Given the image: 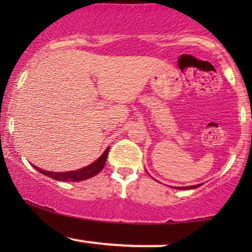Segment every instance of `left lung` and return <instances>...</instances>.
<instances>
[{"label": "left lung", "instance_id": "obj_1", "mask_svg": "<svg viewBox=\"0 0 252 252\" xmlns=\"http://www.w3.org/2000/svg\"><path fill=\"white\" fill-rule=\"evenodd\" d=\"M201 186V184L200 185H194V186H189V187H176V189H198V187H200Z\"/></svg>", "mask_w": 252, "mask_h": 252}]
</instances>
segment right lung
Masks as SVG:
<instances>
[{
  "mask_svg": "<svg viewBox=\"0 0 252 252\" xmlns=\"http://www.w3.org/2000/svg\"><path fill=\"white\" fill-rule=\"evenodd\" d=\"M109 154V147L105 149V152L103 153V155L100 156L98 160L92 162L89 166L84 167V168L77 169V170H71V172H63V173H57V172H48V170L37 168V167L34 166L37 172H40L43 175H47L48 178L54 179V180L58 181H83L86 180V179L92 178V176L97 175L98 173L100 172L104 168L106 162V158H108Z\"/></svg>",
  "mask_w": 252,
  "mask_h": 252,
  "instance_id": "obj_1",
  "label": "right lung"
}]
</instances>
